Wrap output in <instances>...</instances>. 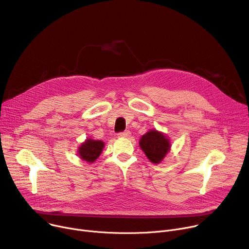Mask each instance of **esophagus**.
Returning a JSON list of instances; mask_svg holds the SVG:
<instances>
[{"mask_svg":"<svg viewBox=\"0 0 249 249\" xmlns=\"http://www.w3.org/2000/svg\"><path fill=\"white\" fill-rule=\"evenodd\" d=\"M130 135H131L130 131H124V132H120V133L118 134V136L121 137V138H127V137H129Z\"/></svg>","mask_w":249,"mask_h":249,"instance_id":"1","label":"esophagus"}]
</instances>
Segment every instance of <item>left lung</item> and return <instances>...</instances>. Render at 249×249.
I'll return each instance as SVG.
<instances>
[{
    "label": "left lung",
    "mask_w": 249,
    "mask_h": 249,
    "mask_svg": "<svg viewBox=\"0 0 249 249\" xmlns=\"http://www.w3.org/2000/svg\"><path fill=\"white\" fill-rule=\"evenodd\" d=\"M140 147L153 163H160L170 151V142L167 137L157 131L150 130L140 140Z\"/></svg>",
    "instance_id": "1"
}]
</instances>
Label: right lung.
I'll list each match as a JSON object with an SVG mask.
<instances>
[{
    "instance_id": "right-lung-1",
    "label": "right lung",
    "mask_w": 249,
    "mask_h": 249,
    "mask_svg": "<svg viewBox=\"0 0 249 249\" xmlns=\"http://www.w3.org/2000/svg\"><path fill=\"white\" fill-rule=\"evenodd\" d=\"M103 148L104 143L102 141L87 139L79 147L78 154L82 160L92 163L100 156Z\"/></svg>"
}]
</instances>
